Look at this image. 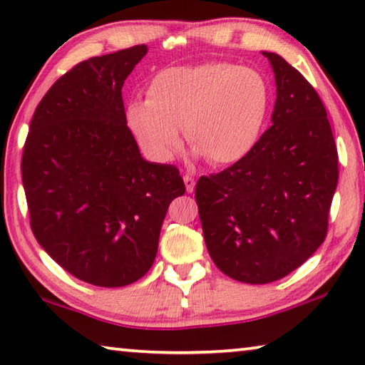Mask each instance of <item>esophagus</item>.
Listing matches in <instances>:
<instances>
[{
    "mask_svg": "<svg viewBox=\"0 0 365 365\" xmlns=\"http://www.w3.org/2000/svg\"><path fill=\"white\" fill-rule=\"evenodd\" d=\"M183 182H185V188H187V191L188 193H193L195 191V185H196V182H195V177H191V175H183Z\"/></svg>",
    "mask_w": 365,
    "mask_h": 365,
    "instance_id": "34e87169",
    "label": "esophagus"
}]
</instances>
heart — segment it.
Instances as JSON below:
<instances>
[{"mask_svg":"<svg viewBox=\"0 0 365 365\" xmlns=\"http://www.w3.org/2000/svg\"><path fill=\"white\" fill-rule=\"evenodd\" d=\"M269 88L259 72L228 63L170 67L133 100L125 120L145 156L168 163L182 145V127L196 158L232 165L261 137Z\"/></svg>","mask_w":365,"mask_h":365,"instance_id":"obj_1","label":"heart"}]
</instances>
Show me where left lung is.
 Returning <instances> with one entry per match:
<instances>
[{"label": "left lung", "instance_id": "obj_1", "mask_svg": "<svg viewBox=\"0 0 365 365\" xmlns=\"http://www.w3.org/2000/svg\"><path fill=\"white\" fill-rule=\"evenodd\" d=\"M272 125L248 156L201 177L196 202L209 256L233 280L288 275L324 243L338 183V153L314 86L275 53Z\"/></svg>", "mask_w": 365, "mask_h": 365}]
</instances>
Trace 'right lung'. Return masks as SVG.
I'll return each mask as SVG.
<instances>
[{
	"label": "right lung",
	"mask_w": 365,
	"mask_h": 365,
	"mask_svg": "<svg viewBox=\"0 0 365 365\" xmlns=\"http://www.w3.org/2000/svg\"><path fill=\"white\" fill-rule=\"evenodd\" d=\"M148 53L138 45L77 64L54 82L30 122L22 183L36 242L96 287H125L151 269L175 165L148 163L127 127L122 86Z\"/></svg>",
	"instance_id": "obj_1"
}]
</instances>
